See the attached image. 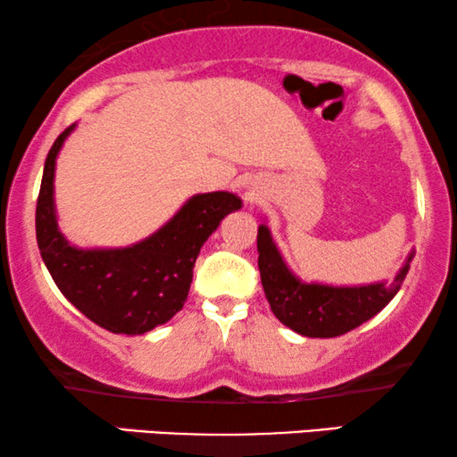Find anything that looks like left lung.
I'll list each match as a JSON object with an SVG mask.
<instances>
[{"instance_id": "8db88e82", "label": "left lung", "mask_w": 457, "mask_h": 457, "mask_svg": "<svg viewBox=\"0 0 457 457\" xmlns=\"http://www.w3.org/2000/svg\"><path fill=\"white\" fill-rule=\"evenodd\" d=\"M258 253L262 287L274 316L297 335L312 339L345 335L377 316L397 295L416 255L411 249L393 280L366 285L308 283L287 264L266 222L258 227Z\"/></svg>"}]
</instances>
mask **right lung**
<instances>
[{"instance_id":"obj_1","label":"right lung","mask_w":457,"mask_h":457,"mask_svg":"<svg viewBox=\"0 0 457 457\" xmlns=\"http://www.w3.org/2000/svg\"><path fill=\"white\" fill-rule=\"evenodd\" d=\"M77 124L49 149L39 199L37 245L54 283L74 308L110 333L143 335L166 324L185 305L199 249L241 197L228 191L191 195L170 220L127 247H79L60 230L55 160Z\"/></svg>"}]
</instances>
